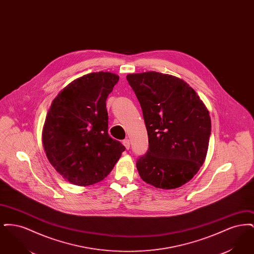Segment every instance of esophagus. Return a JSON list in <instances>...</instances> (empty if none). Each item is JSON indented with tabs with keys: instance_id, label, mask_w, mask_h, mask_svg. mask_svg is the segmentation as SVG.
<instances>
[{
	"instance_id": "obj_1",
	"label": "esophagus",
	"mask_w": 254,
	"mask_h": 254,
	"mask_svg": "<svg viewBox=\"0 0 254 254\" xmlns=\"http://www.w3.org/2000/svg\"><path fill=\"white\" fill-rule=\"evenodd\" d=\"M123 145L126 146L127 149H129V147H130V141H129L128 139H125V140L123 141Z\"/></svg>"
}]
</instances>
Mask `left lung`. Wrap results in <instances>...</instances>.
Here are the masks:
<instances>
[{
  "label": "left lung",
  "mask_w": 254,
  "mask_h": 254,
  "mask_svg": "<svg viewBox=\"0 0 254 254\" xmlns=\"http://www.w3.org/2000/svg\"><path fill=\"white\" fill-rule=\"evenodd\" d=\"M148 137L146 153L137 159L139 175L159 189H176L204 164L211 131L208 111L193 89L169 74H128Z\"/></svg>",
  "instance_id": "8db88e82"
}]
</instances>
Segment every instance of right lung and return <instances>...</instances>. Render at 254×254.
I'll list each match as a JSON object with an SVG mask.
<instances>
[{
	"mask_svg": "<svg viewBox=\"0 0 254 254\" xmlns=\"http://www.w3.org/2000/svg\"><path fill=\"white\" fill-rule=\"evenodd\" d=\"M118 80L113 73H89L66 85L51 104L43 145L50 164L74 185L102 181L126 149L108 130L106 101Z\"/></svg>",
	"mask_w": 254,
	"mask_h": 254,
	"instance_id": "right-lung-1",
	"label": "right lung"
}]
</instances>
